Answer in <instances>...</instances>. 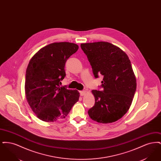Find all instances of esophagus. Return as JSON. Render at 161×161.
<instances>
[{"mask_svg":"<svg viewBox=\"0 0 161 161\" xmlns=\"http://www.w3.org/2000/svg\"><path fill=\"white\" fill-rule=\"evenodd\" d=\"M80 95L81 96H84V95H86V91H80Z\"/></svg>","mask_w":161,"mask_h":161,"instance_id":"34e87169","label":"esophagus"}]
</instances>
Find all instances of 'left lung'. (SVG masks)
<instances>
[{"mask_svg": "<svg viewBox=\"0 0 161 161\" xmlns=\"http://www.w3.org/2000/svg\"><path fill=\"white\" fill-rule=\"evenodd\" d=\"M95 78L103 76L102 91L93 90L95 103L88 114L98 123H114L129 109L136 80L129 57L122 49L105 42L81 44Z\"/></svg>", "mask_w": 161, "mask_h": 161, "instance_id": "1", "label": "left lung"}]
</instances>
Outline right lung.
Here are the masks:
<instances>
[{
  "instance_id": "1",
  "label": "right lung",
  "mask_w": 161,
  "mask_h": 161,
  "mask_svg": "<svg viewBox=\"0 0 161 161\" xmlns=\"http://www.w3.org/2000/svg\"><path fill=\"white\" fill-rule=\"evenodd\" d=\"M78 49L69 42H55L41 48L28 65L25 95L31 109L40 119L54 122L65 118L79 100L80 93L60 87L66 75L65 63Z\"/></svg>"
}]
</instances>
